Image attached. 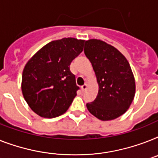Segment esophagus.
I'll use <instances>...</instances> for the list:
<instances>
[{
  "label": "esophagus",
  "mask_w": 158,
  "mask_h": 158,
  "mask_svg": "<svg viewBox=\"0 0 158 158\" xmlns=\"http://www.w3.org/2000/svg\"><path fill=\"white\" fill-rule=\"evenodd\" d=\"M87 87H88V85H87L86 83H85V84L83 85H82V86H81L82 91H85V90H86Z\"/></svg>",
  "instance_id": "obj_1"
}]
</instances>
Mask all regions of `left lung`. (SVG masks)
Wrapping results in <instances>:
<instances>
[{
    "instance_id": "1",
    "label": "left lung",
    "mask_w": 158,
    "mask_h": 158,
    "mask_svg": "<svg viewBox=\"0 0 158 158\" xmlns=\"http://www.w3.org/2000/svg\"><path fill=\"white\" fill-rule=\"evenodd\" d=\"M84 52L91 62L98 84L96 99L87 109L102 121L113 120L130 107L135 82L126 57L110 44L96 39L85 41Z\"/></svg>"
}]
</instances>
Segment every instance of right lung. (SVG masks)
<instances>
[{
    "label": "right lung",
    "mask_w": 158,
    "mask_h": 158,
    "mask_svg": "<svg viewBox=\"0 0 158 158\" xmlns=\"http://www.w3.org/2000/svg\"><path fill=\"white\" fill-rule=\"evenodd\" d=\"M85 40L64 38L44 46L27 61L22 92L28 106L44 118L64 114L77 96L78 86L69 66L83 51Z\"/></svg>",
    "instance_id": "add662e5"
}]
</instances>
